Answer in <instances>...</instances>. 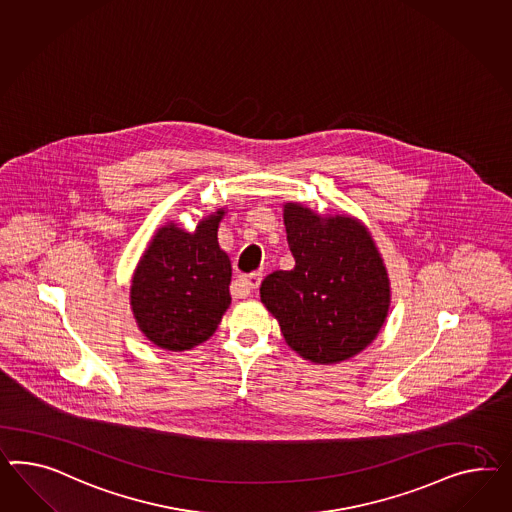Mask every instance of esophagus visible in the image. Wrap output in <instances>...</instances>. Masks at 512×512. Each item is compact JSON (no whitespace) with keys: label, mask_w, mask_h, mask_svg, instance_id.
Instances as JSON below:
<instances>
[{"label":"esophagus","mask_w":512,"mask_h":512,"mask_svg":"<svg viewBox=\"0 0 512 512\" xmlns=\"http://www.w3.org/2000/svg\"><path fill=\"white\" fill-rule=\"evenodd\" d=\"M263 274L261 272H253L249 276L238 277L235 281V296H249L255 289H259Z\"/></svg>","instance_id":"obj_1"}]
</instances>
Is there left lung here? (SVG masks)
Listing matches in <instances>:
<instances>
[{"instance_id":"8db88e82","label":"left lung","mask_w":512,"mask_h":512,"mask_svg":"<svg viewBox=\"0 0 512 512\" xmlns=\"http://www.w3.org/2000/svg\"><path fill=\"white\" fill-rule=\"evenodd\" d=\"M292 270L264 277L261 302L285 343L304 360L332 365L358 356L386 324L391 287L386 264L363 221L320 216L285 203Z\"/></svg>"}]
</instances>
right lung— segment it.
Masks as SVG:
<instances>
[{
  "label": "right lung",
  "mask_w": 512,
  "mask_h": 512,
  "mask_svg": "<svg viewBox=\"0 0 512 512\" xmlns=\"http://www.w3.org/2000/svg\"><path fill=\"white\" fill-rule=\"evenodd\" d=\"M225 208L201 218L194 233L162 225L143 251L130 285L141 333L160 348L182 352L205 343L231 305V261L218 244Z\"/></svg>",
  "instance_id": "right-lung-1"
}]
</instances>
